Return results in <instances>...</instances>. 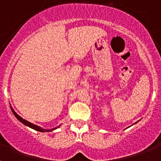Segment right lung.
<instances>
[{"label":"right lung","instance_id":"add662e5","mask_svg":"<svg viewBox=\"0 0 161 161\" xmlns=\"http://www.w3.org/2000/svg\"><path fill=\"white\" fill-rule=\"evenodd\" d=\"M11 109H12L13 114H14L15 115V117H16L17 119H18V120L20 121V122H21V123H23V124H24V125H25V126H29V127H31V128L34 129V130H38V131H40V132H49V131H52V130H55V129H57L58 127H59V126H57V127H55V128H53V129H50V130H47V129H43V128H42V127H40V126H37V125L33 124V123H30V122H28V121L25 120V119H22V117H20L19 115H18V114L16 113V112L14 111V109H13L12 107H11Z\"/></svg>","mask_w":161,"mask_h":161}]
</instances>
